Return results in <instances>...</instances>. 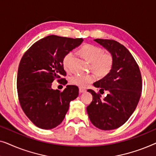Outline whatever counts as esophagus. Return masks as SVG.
I'll return each mask as SVG.
<instances>
[{
  "label": "esophagus",
  "instance_id": "esophagus-1",
  "mask_svg": "<svg viewBox=\"0 0 156 156\" xmlns=\"http://www.w3.org/2000/svg\"><path fill=\"white\" fill-rule=\"evenodd\" d=\"M87 90L85 89H83V88H80V93L82 94V93H84L85 91Z\"/></svg>",
  "mask_w": 156,
  "mask_h": 156
}]
</instances>
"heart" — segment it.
Segmentation results:
<instances>
[{
    "instance_id": "heart-1",
    "label": "heart",
    "mask_w": 156,
    "mask_h": 156,
    "mask_svg": "<svg viewBox=\"0 0 156 156\" xmlns=\"http://www.w3.org/2000/svg\"><path fill=\"white\" fill-rule=\"evenodd\" d=\"M80 52L85 59L91 64V68L99 76H105L112 69L113 57L109 53H104L103 50L93 44H85L81 48ZM73 52H69L65 55L62 65L66 70H69ZM95 80V76L91 74L82 75L74 74L70 76L69 82L76 86L84 88Z\"/></svg>"
}]
</instances>
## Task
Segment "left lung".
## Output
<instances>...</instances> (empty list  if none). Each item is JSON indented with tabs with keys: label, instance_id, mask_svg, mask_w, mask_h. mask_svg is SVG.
I'll return each mask as SVG.
<instances>
[{
	"label": "left lung",
	"instance_id": "8db88e82",
	"mask_svg": "<svg viewBox=\"0 0 156 156\" xmlns=\"http://www.w3.org/2000/svg\"><path fill=\"white\" fill-rule=\"evenodd\" d=\"M94 40L112 55L113 66L104 78L94 83L101 89L99 91H108L106 97L101 99L99 94L87 90L93 99L87 112L94 126L109 131L124 124L135 111L141 94V74L133 57L123 44L112 40Z\"/></svg>",
	"mask_w": 156,
	"mask_h": 156
}]
</instances>
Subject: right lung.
Returning a JSON list of instances; mask_svg holds the SVG:
<instances>
[{
	"instance_id": "add662e5",
	"label": "right lung",
	"mask_w": 156,
	"mask_h": 156,
	"mask_svg": "<svg viewBox=\"0 0 156 156\" xmlns=\"http://www.w3.org/2000/svg\"><path fill=\"white\" fill-rule=\"evenodd\" d=\"M82 38L49 35L35 42L18 67L17 89L21 108L36 126L52 129L60 124L69 103L79 95V88L67 85L60 92L53 89L55 80L66 84L62 60L66 54L80 46Z\"/></svg>"
}]
</instances>
